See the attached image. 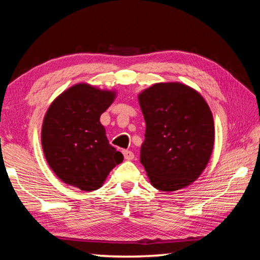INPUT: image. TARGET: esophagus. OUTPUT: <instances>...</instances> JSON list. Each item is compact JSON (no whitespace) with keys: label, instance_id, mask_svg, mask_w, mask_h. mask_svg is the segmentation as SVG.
Returning a JSON list of instances; mask_svg holds the SVG:
<instances>
[{"label":"esophagus","instance_id":"1","mask_svg":"<svg viewBox=\"0 0 260 260\" xmlns=\"http://www.w3.org/2000/svg\"><path fill=\"white\" fill-rule=\"evenodd\" d=\"M122 153H124L125 159H127V160H132L134 158V153L129 150H124L122 151Z\"/></svg>","mask_w":260,"mask_h":260}]
</instances>
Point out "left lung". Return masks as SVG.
Here are the masks:
<instances>
[{"label":"left lung","mask_w":260,"mask_h":260,"mask_svg":"<svg viewBox=\"0 0 260 260\" xmlns=\"http://www.w3.org/2000/svg\"><path fill=\"white\" fill-rule=\"evenodd\" d=\"M146 120L140 161L158 190L174 191L200 177L214 143L213 117L195 89L156 83L139 95Z\"/></svg>","instance_id":"left-lung-1"}]
</instances>
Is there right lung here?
Here are the masks:
<instances>
[{"mask_svg":"<svg viewBox=\"0 0 260 260\" xmlns=\"http://www.w3.org/2000/svg\"><path fill=\"white\" fill-rule=\"evenodd\" d=\"M116 93L78 83L61 93L43 119L41 142L50 169L61 181L85 191L102 187L122 153L109 143L100 117Z\"/></svg>","mask_w":260,"mask_h":260,"instance_id":"obj_1","label":"right lung"}]
</instances>
